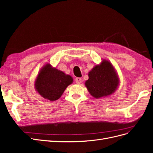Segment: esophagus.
I'll use <instances>...</instances> for the list:
<instances>
[{"mask_svg":"<svg viewBox=\"0 0 153 153\" xmlns=\"http://www.w3.org/2000/svg\"><path fill=\"white\" fill-rule=\"evenodd\" d=\"M75 81V82L77 84H81V83H82V78H76Z\"/></svg>","mask_w":153,"mask_h":153,"instance_id":"obj_1","label":"esophagus"}]
</instances>
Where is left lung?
<instances>
[{
  "label": "left lung",
  "mask_w": 153,
  "mask_h": 153,
  "mask_svg": "<svg viewBox=\"0 0 153 153\" xmlns=\"http://www.w3.org/2000/svg\"><path fill=\"white\" fill-rule=\"evenodd\" d=\"M119 78L114 67L108 61H103L89 73L85 86L90 94L96 98L112 94L117 89Z\"/></svg>",
  "instance_id": "8db88e82"
}]
</instances>
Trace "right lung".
<instances>
[{"label":"right lung","mask_w":153,"mask_h":153,"mask_svg":"<svg viewBox=\"0 0 153 153\" xmlns=\"http://www.w3.org/2000/svg\"><path fill=\"white\" fill-rule=\"evenodd\" d=\"M72 82L73 78L71 76L47 64L37 77L35 87L43 98L55 101L61 96L66 87Z\"/></svg>","instance_id":"obj_1"}]
</instances>
